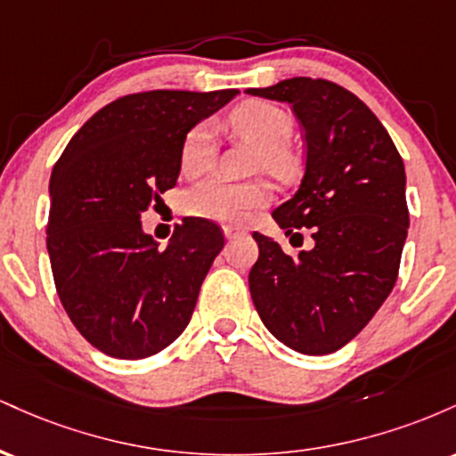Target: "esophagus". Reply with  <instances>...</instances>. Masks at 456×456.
Masks as SVG:
<instances>
[{
  "instance_id": "obj_1",
  "label": "esophagus",
  "mask_w": 456,
  "mask_h": 456,
  "mask_svg": "<svg viewBox=\"0 0 456 456\" xmlns=\"http://www.w3.org/2000/svg\"><path fill=\"white\" fill-rule=\"evenodd\" d=\"M223 233H224V238L232 240V238H238V235H242L244 232H242V229H238V227H229V224H227V227H223Z\"/></svg>"
}]
</instances>
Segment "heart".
<instances>
[{"mask_svg":"<svg viewBox=\"0 0 456 456\" xmlns=\"http://www.w3.org/2000/svg\"><path fill=\"white\" fill-rule=\"evenodd\" d=\"M229 124L240 137L250 141L264 151L261 167L270 171H287L291 160L285 148L291 139V118L276 104L248 101L235 107L229 115ZM216 160V137L210 124H197L188 130L180 150V169L188 177L206 174ZM270 188L261 182L232 184L212 177L192 186L184 195V210L191 216L223 224H242L250 214L268 206Z\"/></svg>","mask_w":456,"mask_h":456,"instance_id":"1","label":"heart"}]
</instances>
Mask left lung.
Returning a JSON list of instances; mask_svg holds the SVG:
<instances>
[{
	"instance_id": "1",
	"label": "left lung",
	"mask_w": 456,
	"mask_h": 456,
	"mask_svg": "<svg viewBox=\"0 0 456 456\" xmlns=\"http://www.w3.org/2000/svg\"><path fill=\"white\" fill-rule=\"evenodd\" d=\"M246 94L291 104L302 124L305 177L272 216L285 235L306 227L315 240L289 257L274 238L253 233V305L282 345L332 354L373 319L396 282L410 229L405 165L375 113L337 83L294 77Z\"/></svg>"
}]
</instances>
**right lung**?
<instances>
[{
    "label": "right lung",
    "mask_w": 456,
    "mask_h": 456,
    "mask_svg": "<svg viewBox=\"0 0 456 456\" xmlns=\"http://www.w3.org/2000/svg\"><path fill=\"white\" fill-rule=\"evenodd\" d=\"M238 90L133 94L94 113L51 174L46 250L61 305L87 343L122 360L159 354L184 332L224 238L186 218L165 248L141 214L175 186L188 130Z\"/></svg>",
    "instance_id": "obj_1"
}]
</instances>
